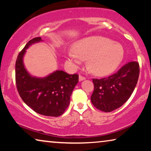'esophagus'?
<instances>
[{
    "instance_id": "obj_1",
    "label": "esophagus",
    "mask_w": 151,
    "mask_h": 151,
    "mask_svg": "<svg viewBox=\"0 0 151 151\" xmlns=\"http://www.w3.org/2000/svg\"><path fill=\"white\" fill-rule=\"evenodd\" d=\"M85 79H86V78L84 77V76H82L81 75L79 76V80H80V81H82V80H84Z\"/></svg>"
}]
</instances>
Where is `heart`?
I'll list each match as a JSON object with an SVG mask.
<instances>
[{"instance_id": "1", "label": "heart", "mask_w": 151, "mask_h": 151, "mask_svg": "<svg viewBox=\"0 0 151 151\" xmlns=\"http://www.w3.org/2000/svg\"><path fill=\"white\" fill-rule=\"evenodd\" d=\"M74 50L68 53L70 63L78 67L83 60L88 59V69L99 76L113 72L124 57V49L120 44L102 36L82 39L76 43Z\"/></svg>"}]
</instances>
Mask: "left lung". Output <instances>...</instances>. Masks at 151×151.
<instances>
[{"label":"left lung","instance_id":"obj_1","mask_svg":"<svg viewBox=\"0 0 151 151\" xmlns=\"http://www.w3.org/2000/svg\"><path fill=\"white\" fill-rule=\"evenodd\" d=\"M139 74V63L131 61L109 77L93 79L94 91L91 97L92 104L96 109L106 113L118 109L131 97L137 83Z\"/></svg>","mask_w":151,"mask_h":151}]
</instances>
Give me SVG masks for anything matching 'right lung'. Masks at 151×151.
Masks as SVG:
<instances>
[{"instance_id":"1","label":"right lung","mask_w":151,"mask_h":151,"mask_svg":"<svg viewBox=\"0 0 151 151\" xmlns=\"http://www.w3.org/2000/svg\"><path fill=\"white\" fill-rule=\"evenodd\" d=\"M41 40L40 37L32 39L18 53L15 66L16 88L22 100L35 112L58 117L69 105L70 96L79 77L77 73L69 75L59 70L46 78L31 76L24 69L22 58L29 46Z\"/></svg>"}]
</instances>
